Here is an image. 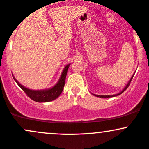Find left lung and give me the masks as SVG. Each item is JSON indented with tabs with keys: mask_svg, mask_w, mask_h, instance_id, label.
I'll list each match as a JSON object with an SVG mask.
<instances>
[{
	"mask_svg": "<svg viewBox=\"0 0 149 149\" xmlns=\"http://www.w3.org/2000/svg\"><path fill=\"white\" fill-rule=\"evenodd\" d=\"M133 76H132V78H131V79L130 80V81L128 82V83L127 84V85H126L125 86V88L123 90V91H121L120 92V93H118V94H117V95H95V96H96V97H100V98H110V97H116V96H118V95H120V94H122L123 92L125 90H126V89H127L128 87H129V85H130V83H131V81H132V78H133Z\"/></svg>",
	"mask_w": 149,
	"mask_h": 149,
	"instance_id": "8db88e82",
	"label": "left lung"
}]
</instances>
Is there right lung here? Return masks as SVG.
<instances>
[{"label": "right lung", "instance_id": "add662e5", "mask_svg": "<svg viewBox=\"0 0 149 149\" xmlns=\"http://www.w3.org/2000/svg\"><path fill=\"white\" fill-rule=\"evenodd\" d=\"M70 64L66 65L65 66L64 71H63L61 76L59 78V82L54 85V87L48 90H32L30 89H28L23 85H22L19 83L13 77L14 80H15L19 86L25 92L26 95H27L29 98L32 100L35 101L37 102H50L54 100H56L64 90V87L65 85V80H66V73H67L68 69H69Z\"/></svg>", "mask_w": 149, "mask_h": 149}]
</instances>
